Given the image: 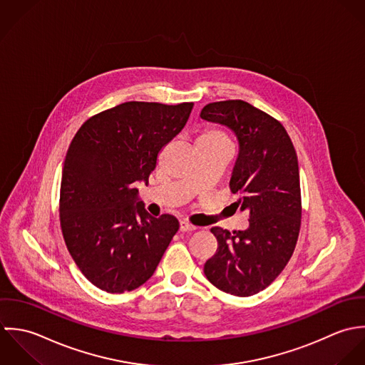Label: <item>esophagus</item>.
I'll list each match as a JSON object with an SVG mask.
<instances>
[{"label": "esophagus", "mask_w": 365, "mask_h": 365, "mask_svg": "<svg viewBox=\"0 0 365 365\" xmlns=\"http://www.w3.org/2000/svg\"><path fill=\"white\" fill-rule=\"evenodd\" d=\"M179 230L182 231V232H186V231H193V230H196V227L193 225V224H190V222H187V221H180L179 222Z\"/></svg>", "instance_id": "obj_1"}]
</instances>
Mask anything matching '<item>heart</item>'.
Here are the masks:
<instances>
[{"label":"heart","instance_id":"obj_1","mask_svg":"<svg viewBox=\"0 0 365 365\" xmlns=\"http://www.w3.org/2000/svg\"><path fill=\"white\" fill-rule=\"evenodd\" d=\"M205 143L206 144H224L225 138L217 130L207 128L197 138V144H205Z\"/></svg>","mask_w":365,"mask_h":365}]
</instances>
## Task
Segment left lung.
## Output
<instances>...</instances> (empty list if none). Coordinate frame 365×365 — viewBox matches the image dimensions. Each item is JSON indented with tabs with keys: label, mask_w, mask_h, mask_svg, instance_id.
I'll return each instance as SVG.
<instances>
[{
	"label": "left lung",
	"mask_w": 365,
	"mask_h": 365,
	"mask_svg": "<svg viewBox=\"0 0 365 365\" xmlns=\"http://www.w3.org/2000/svg\"><path fill=\"white\" fill-rule=\"evenodd\" d=\"M200 117L228 127L238 140L230 189L240 196L235 210L250 217L244 231L210 230L217 250L205 275L220 291L251 296L277 279L296 247L302 217L296 150L284 125L247 101L210 103Z\"/></svg>",
	"instance_id": "8db88e82"
}]
</instances>
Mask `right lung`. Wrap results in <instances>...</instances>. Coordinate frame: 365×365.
Listing matches in <instances>:
<instances>
[{"mask_svg":"<svg viewBox=\"0 0 365 365\" xmlns=\"http://www.w3.org/2000/svg\"><path fill=\"white\" fill-rule=\"evenodd\" d=\"M192 108L128 101L76 133L62 170L61 227L76 265L98 289L123 293L145 284L179 230L170 215L149 216L135 182L148 183Z\"/></svg>","mask_w":365,"mask_h":365,"instance_id":"obj_1","label":"right lung"}]
</instances>
